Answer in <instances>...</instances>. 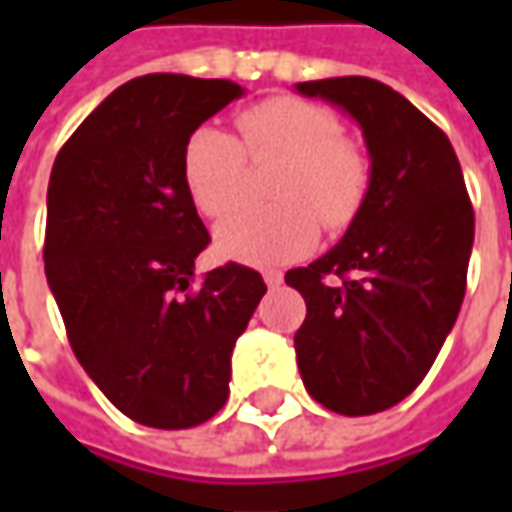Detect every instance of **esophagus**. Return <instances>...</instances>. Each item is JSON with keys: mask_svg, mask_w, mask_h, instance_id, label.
I'll use <instances>...</instances> for the list:
<instances>
[{"mask_svg": "<svg viewBox=\"0 0 512 512\" xmlns=\"http://www.w3.org/2000/svg\"><path fill=\"white\" fill-rule=\"evenodd\" d=\"M262 276H265V285L267 287H279V285H282V282H285L282 270H265Z\"/></svg>", "mask_w": 512, "mask_h": 512, "instance_id": "1", "label": "esophagus"}]
</instances>
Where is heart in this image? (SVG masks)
Segmentation results:
<instances>
[{
  "label": "heart",
  "instance_id": "obj_1",
  "mask_svg": "<svg viewBox=\"0 0 512 512\" xmlns=\"http://www.w3.org/2000/svg\"><path fill=\"white\" fill-rule=\"evenodd\" d=\"M242 145L216 125H199L182 148V182L205 216H225L242 196L245 153L282 156L270 196L276 205L239 207L216 227V247L245 265H282L305 256L330 230L350 225L370 185L367 156L342 136L322 105L273 96L239 113Z\"/></svg>",
  "mask_w": 512,
  "mask_h": 512
}]
</instances>
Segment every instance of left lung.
Listing matches in <instances>:
<instances>
[{
    "label": "left lung",
    "instance_id": "left-lung-1",
    "mask_svg": "<svg viewBox=\"0 0 512 512\" xmlns=\"http://www.w3.org/2000/svg\"><path fill=\"white\" fill-rule=\"evenodd\" d=\"M362 128L370 185L342 242L285 282L305 296L296 362L307 393L342 416L410 396L456 325L473 250V207L442 130L367 76L299 82Z\"/></svg>",
    "mask_w": 512,
    "mask_h": 512
}]
</instances>
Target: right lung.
<instances>
[{"mask_svg": "<svg viewBox=\"0 0 512 512\" xmlns=\"http://www.w3.org/2000/svg\"><path fill=\"white\" fill-rule=\"evenodd\" d=\"M239 96L230 79H130L50 170L45 276L70 347L128 419L159 430L225 407L233 344L267 290L236 262L190 290L210 236L182 182V148Z\"/></svg>", "mask_w": 512, "mask_h": 512, "instance_id": "add662e5", "label": "right lung"}]
</instances>
